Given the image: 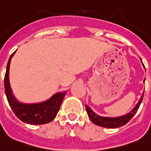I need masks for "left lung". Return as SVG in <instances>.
<instances>
[{"label":"left lung","mask_w":151,"mask_h":151,"mask_svg":"<svg viewBox=\"0 0 151 151\" xmlns=\"http://www.w3.org/2000/svg\"><path fill=\"white\" fill-rule=\"evenodd\" d=\"M143 96H144V93H142L141 99H140L139 102L137 103L136 107L129 113L126 114L124 116H121V117H101V116H99L96 113H93V111H92V109L87 105H86V112L88 113V116L90 118V120L95 125L103 127H107V128H117V127H120L122 126H124L125 124H127L132 118L133 116L137 113V110H138L139 107L141 105V102H142Z\"/></svg>","instance_id":"1"}]
</instances>
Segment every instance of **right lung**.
Instances as JSON below:
<instances>
[{"label":"right lung","instance_id":"add662e5","mask_svg":"<svg viewBox=\"0 0 151 151\" xmlns=\"http://www.w3.org/2000/svg\"><path fill=\"white\" fill-rule=\"evenodd\" d=\"M11 54L6 66L5 75V92L10 108L15 116L19 120L31 125H42L52 122L56 117L66 92L55 93L47 101L38 104H23L19 102L12 93L9 81V70L11 58L14 56Z\"/></svg>","mask_w":151,"mask_h":151}]
</instances>
